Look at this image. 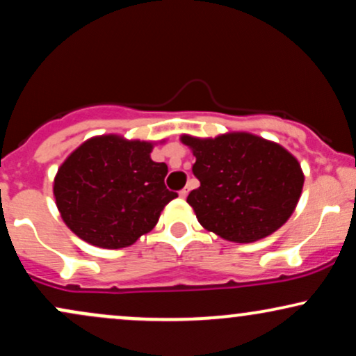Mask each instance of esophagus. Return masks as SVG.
<instances>
[{
  "mask_svg": "<svg viewBox=\"0 0 356 356\" xmlns=\"http://www.w3.org/2000/svg\"><path fill=\"white\" fill-rule=\"evenodd\" d=\"M189 192H191V187H189V186H186L181 192H179V195H181V197L184 199V197H187V194H189Z\"/></svg>",
  "mask_w": 356,
  "mask_h": 356,
  "instance_id": "esophagus-1",
  "label": "esophagus"
}]
</instances>
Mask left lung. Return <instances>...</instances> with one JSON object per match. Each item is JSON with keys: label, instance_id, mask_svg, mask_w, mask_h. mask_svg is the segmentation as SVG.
I'll use <instances>...</instances> for the list:
<instances>
[{"label": "left lung", "instance_id": "left-lung-1", "mask_svg": "<svg viewBox=\"0 0 356 356\" xmlns=\"http://www.w3.org/2000/svg\"><path fill=\"white\" fill-rule=\"evenodd\" d=\"M181 140L195 155L192 172L201 182L187 202L207 231L234 243H254L293 214L305 177L281 145L244 132Z\"/></svg>", "mask_w": 356, "mask_h": 356}]
</instances>
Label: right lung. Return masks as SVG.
<instances>
[{"label": "right lung", "mask_w": 356, "mask_h": 356, "mask_svg": "<svg viewBox=\"0 0 356 356\" xmlns=\"http://www.w3.org/2000/svg\"><path fill=\"white\" fill-rule=\"evenodd\" d=\"M152 144L102 136L61 164L53 194L65 224L93 246L127 248L152 231L177 192L165 187L167 165L150 159Z\"/></svg>", "instance_id": "add662e5"}]
</instances>
